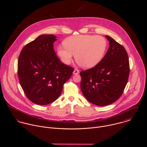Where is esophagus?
<instances>
[{
  "label": "esophagus",
  "mask_w": 147,
  "mask_h": 147,
  "mask_svg": "<svg viewBox=\"0 0 147 147\" xmlns=\"http://www.w3.org/2000/svg\"><path fill=\"white\" fill-rule=\"evenodd\" d=\"M79 71L78 69H74V72H73V74H74V75H76V74H79Z\"/></svg>",
  "instance_id": "esophagus-1"
}]
</instances>
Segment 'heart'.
<instances>
[{
    "label": "heart",
    "mask_w": 147,
    "mask_h": 147,
    "mask_svg": "<svg viewBox=\"0 0 147 147\" xmlns=\"http://www.w3.org/2000/svg\"><path fill=\"white\" fill-rule=\"evenodd\" d=\"M64 44L65 48H58V54L63 63L69 64L72 55H75L76 62L86 68L93 67L101 61L107 46L104 37L92 35L71 36Z\"/></svg>",
    "instance_id": "b5f03b06"
}]
</instances>
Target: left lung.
<instances>
[{
  "mask_svg": "<svg viewBox=\"0 0 147 147\" xmlns=\"http://www.w3.org/2000/svg\"><path fill=\"white\" fill-rule=\"evenodd\" d=\"M109 47L102 59L94 67L80 72V87L84 97L94 105L104 106L115 102L127 83L129 65L123 46L109 36Z\"/></svg>",
  "mask_w": 147,
  "mask_h": 147,
  "instance_id": "obj_1",
  "label": "left lung"
}]
</instances>
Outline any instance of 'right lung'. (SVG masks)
<instances>
[{
    "mask_svg": "<svg viewBox=\"0 0 147 147\" xmlns=\"http://www.w3.org/2000/svg\"><path fill=\"white\" fill-rule=\"evenodd\" d=\"M56 41L54 35H40L26 45L20 54V84L26 96L35 104L47 105L55 101L74 71L57 57L54 50Z\"/></svg>",
    "mask_w": 147,
    "mask_h": 147,
    "instance_id": "add662e5",
    "label": "right lung"
}]
</instances>
